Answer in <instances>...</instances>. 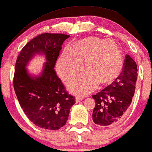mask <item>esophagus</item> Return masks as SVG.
I'll list each match as a JSON object with an SVG mask.
<instances>
[{
    "label": "esophagus",
    "mask_w": 152,
    "mask_h": 152,
    "mask_svg": "<svg viewBox=\"0 0 152 152\" xmlns=\"http://www.w3.org/2000/svg\"><path fill=\"white\" fill-rule=\"evenodd\" d=\"M82 98H80V97H76V103H78V102H80L82 100Z\"/></svg>",
    "instance_id": "1"
}]
</instances>
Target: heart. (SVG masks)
Instances as JSON below:
<instances>
[{
    "label": "heart",
    "instance_id": "heart-1",
    "mask_svg": "<svg viewBox=\"0 0 152 152\" xmlns=\"http://www.w3.org/2000/svg\"><path fill=\"white\" fill-rule=\"evenodd\" d=\"M86 74L68 84L71 93L86 95L97 87L111 85L121 75L124 59L118 44L112 40L89 36L76 41L71 48L64 50L58 59L57 70L64 82H68L82 71Z\"/></svg>",
    "mask_w": 152,
    "mask_h": 152
}]
</instances>
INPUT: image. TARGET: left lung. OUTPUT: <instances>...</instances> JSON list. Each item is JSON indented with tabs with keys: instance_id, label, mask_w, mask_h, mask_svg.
I'll return each instance as SVG.
<instances>
[{
	"instance_id": "obj_1",
	"label": "left lung",
	"mask_w": 152,
	"mask_h": 152,
	"mask_svg": "<svg viewBox=\"0 0 152 152\" xmlns=\"http://www.w3.org/2000/svg\"><path fill=\"white\" fill-rule=\"evenodd\" d=\"M137 78V66L129 55H126L124 70L116 81L92 97L95 100L93 120L102 127H109L120 121L132 102Z\"/></svg>"
}]
</instances>
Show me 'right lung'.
Instances as JSON below:
<instances>
[{
    "mask_svg": "<svg viewBox=\"0 0 152 152\" xmlns=\"http://www.w3.org/2000/svg\"><path fill=\"white\" fill-rule=\"evenodd\" d=\"M64 34H41L27 43L15 64L13 86L20 107L38 127L59 130L66 124L75 97L66 90L54 69L65 40ZM44 53L46 62L38 77L28 75L26 64L36 53Z\"/></svg>",
    "mask_w": 152,
    "mask_h": 152,
    "instance_id": "1",
    "label": "right lung"
}]
</instances>
